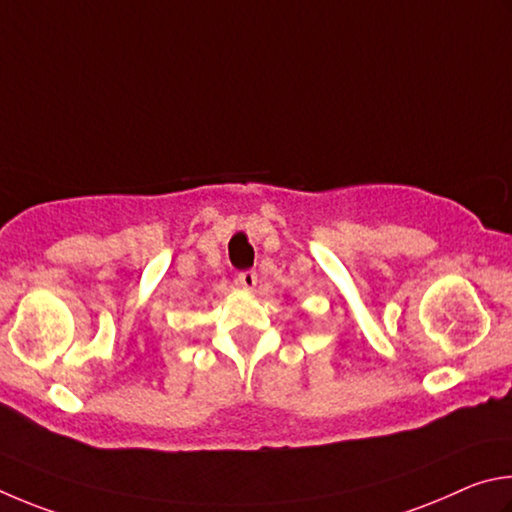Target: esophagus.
Returning <instances> with one entry per match:
<instances>
[{
	"instance_id": "obj_1",
	"label": "esophagus",
	"mask_w": 512,
	"mask_h": 512,
	"mask_svg": "<svg viewBox=\"0 0 512 512\" xmlns=\"http://www.w3.org/2000/svg\"><path fill=\"white\" fill-rule=\"evenodd\" d=\"M236 281H238V285H240L242 290H254L256 283H258V276H256V272L247 270V272H240Z\"/></svg>"
}]
</instances>
